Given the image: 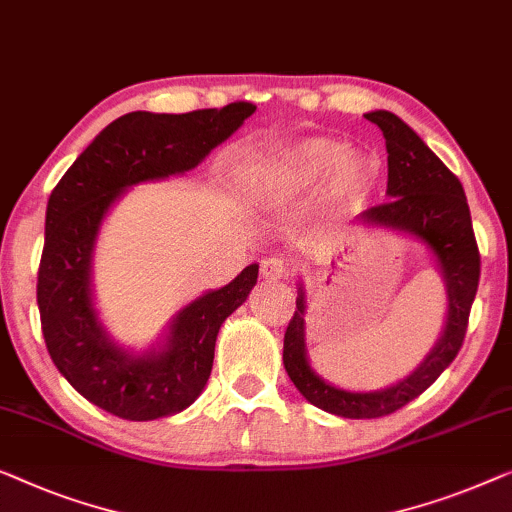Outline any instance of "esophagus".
<instances>
[{
    "instance_id": "esophagus-1",
    "label": "esophagus",
    "mask_w": 512,
    "mask_h": 512,
    "mask_svg": "<svg viewBox=\"0 0 512 512\" xmlns=\"http://www.w3.org/2000/svg\"><path fill=\"white\" fill-rule=\"evenodd\" d=\"M261 274L270 281L284 279L286 277V263L281 261V258H265V261L261 263Z\"/></svg>"
}]
</instances>
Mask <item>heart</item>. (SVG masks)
<instances>
[{
	"label": "heart",
	"mask_w": 512,
	"mask_h": 512,
	"mask_svg": "<svg viewBox=\"0 0 512 512\" xmlns=\"http://www.w3.org/2000/svg\"><path fill=\"white\" fill-rule=\"evenodd\" d=\"M325 175L335 205L358 203L372 182L367 161L330 138H307L284 147L265 168L263 182L274 198H293L316 187Z\"/></svg>",
	"instance_id": "obj_1"
}]
</instances>
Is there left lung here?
<instances>
[{
    "instance_id": "obj_1",
    "label": "left lung",
    "mask_w": 512,
    "mask_h": 512,
    "mask_svg": "<svg viewBox=\"0 0 512 512\" xmlns=\"http://www.w3.org/2000/svg\"><path fill=\"white\" fill-rule=\"evenodd\" d=\"M383 131L388 150L390 201L367 207L365 224L402 228L432 249L448 288L446 330L416 372L397 385L376 392H346L314 374L305 355V293L295 300V314L284 335V367L300 395L318 409L342 418L390 416L422 395L455 360L464 344L466 325L480 279V251L462 182L422 143L409 124L388 110L365 115Z\"/></svg>"
}]
</instances>
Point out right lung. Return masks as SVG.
I'll return each mask as SVG.
<instances>
[{"mask_svg":"<svg viewBox=\"0 0 512 512\" xmlns=\"http://www.w3.org/2000/svg\"><path fill=\"white\" fill-rule=\"evenodd\" d=\"M249 101L182 115L145 110L117 117L73 161L48 198L46 242L36 281L41 330L59 374L87 402L124 420H157L187 409L212 372L221 323L258 279V265L205 293L175 316L159 353H124L92 305L90 261L108 207L131 184L196 168L254 113Z\"/></svg>","mask_w":512,"mask_h":512,"instance_id":"right-lung-1","label":"right lung"}]
</instances>
